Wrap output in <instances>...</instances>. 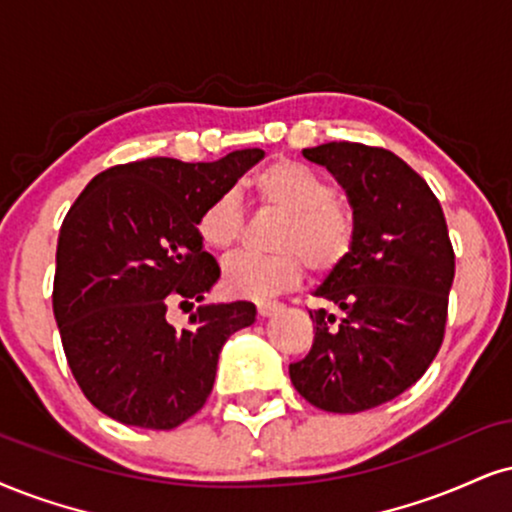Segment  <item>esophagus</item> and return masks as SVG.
Segmentation results:
<instances>
[{
	"mask_svg": "<svg viewBox=\"0 0 512 512\" xmlns=\"http://www.w3.org/2000/svg\"><path fill=\"white\" fill-rule=\"evenodd\" d=\"M280 311L282 304H277V301H261V304H258V315H261V318H273V315Z\"/></svg>",
	"mask_w": 512,
	"mask_h": 512,
	"instance_id": "obj_1",
	"label": "esophagus"
}]
</instances>
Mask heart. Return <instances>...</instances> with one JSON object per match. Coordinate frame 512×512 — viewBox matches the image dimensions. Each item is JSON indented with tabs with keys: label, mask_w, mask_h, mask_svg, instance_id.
I'll list each match as a JSON object with an SVG mask.
<instances>
[{
	"label": "heart",
	"mask_w": 512,
	"mask_h": 512,
	"mask_svg": "<svg viewBox=\"0 0 512 512\" xmlns=\"http://www.w3.org/2000/svg\"><path fill=\"white\" fill-rule=\"evenodd\" d=\"M261 206L282 213L273 254H237L223 266V287L232 296L263 301L287 292L304 275L332 273L349 256L356 223L349 206L334 199V187L304 163L280 159L249 182ZM199 239L213 251H230L242 235V208L235 194L213 199L201 211Z\"/></svg>",
	"instance_id": "obj_1"
}]
</instances>
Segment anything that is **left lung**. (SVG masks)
<instances>
[{
    "mask_svg": "<svg viewBox=\"0 0 512 512\" xmlns=\"http://www.w3.org/2000/svg\"><path fill=\"white\" fill-rule=\"evenodd\" d=\"M346 192L349 256L315 289L342 311L311 313L315 339L289 365L294 389L327 413L382 406L425 375L444 339L456 273L444 211L427 182L387 149L327 142L304 149Z\"/></svg>",
    "mask_w": 512,
    "mask_h": 512,
    "instance_id": "8db88e82",
    "label": "left lung"
}]
</instances>
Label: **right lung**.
<instances>
[{"instance_id": "right-lung-1", "label": "right lung", "mask_w": 512, "mask_h": 512, "mask_svg": "<svg viewBox=\"0 0 512 512\" xmlns=\"http://www.w3.org/2000/svg\"><path fill=\"white\" fill-rule=\"evenodd\" d=\"M263 156L242 149L213 163L159 156L113 166L63 218L54 318L75 382L104 415L144 430L182 425L211 394L223 344L254 325L251 301L199 306L182 330L166 311L170 301H204L218 282L199 216Z\"/></svg>"}]
</instances>
